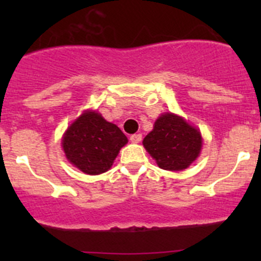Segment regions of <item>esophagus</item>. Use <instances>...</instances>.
Wrapping results in <instances>:
<instances>
[{
	"label": "esophagus",
	"mask_w": 261,
	"mask_h": 261,
	"mask_svg": "<svg viewBox=\"0 0 261 261\" xmlns=\"http://www.w3.org/2000/svg\"><path fill=\"white\" fill-rule=\"evenodd\" d=\"M141 139H143V136H141V134H134V135L130 136L131 143H140Z\"/></svg>",
	"instance_id": "34e87169"
}]
</instances>
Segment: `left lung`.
I'll return each instance as SVG.
<instances>
[{"label": "left lung", "instance_id": "8db88e82", "mask_svg": "<svg viewBox=\"0 0 261 261\" xmlns=\"http://www.w3.org/2000/svg\"><path fill=\"white\" fill-rule=\"evenodd\" d=\"M143 144L162 169L178 172L198 156L202 138L197 128L179 116L165 114L155 121L154 128Z\"/></svg>", "mask_w": 261, "mask_h": 261}]
</instances>
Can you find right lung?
<instances>
[{"mask_svg": "<svg viewBox=\"0 0 261 261\" xmlns=\"http://www.w3.org/2000/svg\"><path fill=\"white\" fill-rule=\"evenodd\" d=\"M127 143L125 134L97 112H86L68 127L63 138L65 156L87 174H101L111 168Z\"/></svg>", "mask_w": 261, "mask_h": 261, "instance_id": "add662e5", "label": "right lung"}]
</instances>
